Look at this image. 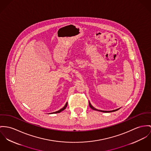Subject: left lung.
Returning <instances> with one entry per match:
<instances>
[{"label":"left lung","instance_id":"1","mask_svg":"<svg viewBox=\"0 0 151 151\" xmlns=\"http://www.w3.org/2000/svg\"><path fill=\"white\" fill-rule=\"evenodd\" d=\"M89 106H90V107L93 110H97V111H101V112H104V113H110V112H113V111H116V110H119V109H116V110H112V111H102V110H98V109H96L95 108H94L92 106V105L90 103V102H89Z\"/></svg>","mask_w":151,"mask_h":151}]
</instances>
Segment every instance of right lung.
I'll return each mask as SVG.
<instances>
[{
  "mask_svg": "<svg viewBox=\"0 0 151 151\" xmlns=\"http://www.w3.org/2000/svg\"><path fill=\"white\" fill-rule=\"evenodd\" d=\"M67 104H68V103L67 102L65 105V106H64L62 109H60V110H59L58 111H56V112H54V113H60L61 111H63V110H64L67 107Z\"/></svg>",
  "mask_w": 151,
  "mask_h": 151,
  "instance_id": "add662e5",
  "label": "right lung"
}]
</instances>
